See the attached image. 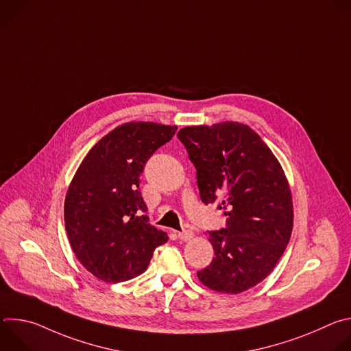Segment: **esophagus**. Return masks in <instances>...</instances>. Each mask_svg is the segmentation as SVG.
<instances>
[{"instance_id": "esophagus-1", "label": "esophagus", "mask_w": 351, "mask_h": 351, "mask_svg": "<svg viewBox=\"0 0 351 351\" xmlns=\"http://www.w3.org/2000/svg\"><path fill=\"white\" fill-rule=\"evenodd\" d=\"M178 237L180 240H183V241H189V240H191L194 237V233H193V230H183V232L178 233Z\"/></svg>"}]
</instances>
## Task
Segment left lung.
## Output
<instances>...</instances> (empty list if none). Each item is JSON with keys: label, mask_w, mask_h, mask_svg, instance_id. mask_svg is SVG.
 <instances>
[{"label": "left lung", "mask_w": 351, "mask_h": 351, "mask_svg": "<svg viewBox=\"0 0 351 351\" xmlns=\"http://www.w3.org/2000/svg\"><path fill=\"white\" fill-rule=\"evenodd\" d=\"M197 173L199 198L218 203L226 228L210 232L211 264L198 280L239 294L263 282L278 264L293 230V202L285 171L250 126L226 121L178 132Z\"/></svg>", "instance_id": "obj_1"}]
</instances>
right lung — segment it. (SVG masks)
I'll return each instance as SVG.
<instances>
[{"label": "right lung", "instance_id": "1", "mask_svg": "<svg viewBox=\"0 0 351 351\" xmlns=\"http://www.w3.org/2000/svg\"><path fill=\"white\" fill-rule=\"evenodd\" d=\"M178 126L128 122L98 140L80 162L65 197L71 247L95 278L119 283L143 274L167 233L148 223L138 190L145 162Z\"/></svg>", "mask_w": 351, "mask_h": 351}]
</instances>
